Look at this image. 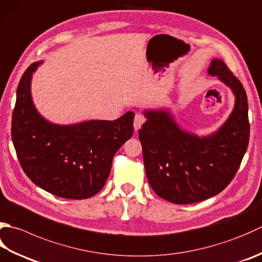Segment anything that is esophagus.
<instances>
[{
	"label": "esophagus",
	"instance_id": "1",
	"mask_svg": "<svg viewBox=\"0 0 262 262\" xmlns=\"http://www.w3.org/2000/svg\"><path fill=\"white\" fill-rule=\"evenodd\" d=\"M145 122V118L143 117L142 115H136L134 118V129L135 132H137L140 128L142 127V125Z\"/></svg>",
	"mask_w": 262,
	"mask_h": 262
}]
</instances>
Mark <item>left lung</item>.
<instances>
[{
	"label": "left lung",
	"instance_id": "obj_1",
	"mask_svg": "<svg viewBox=\"0 0 262 262\" xmlns=\"http://www.w3.org/2000/svg\"><path fill=\"white\" fill-rule=\"evenodd\" d=\"M208 75L232 91L233 111L217 130L198 135L178 124L170 107L144 109L138 130L148 184L159 196L176 204L203 201L232 182L249 144L248 97L223 60L212 59Z\"/></svg>",
	"mask_w": 262,
	"mask_h": 262
}]
</instances>
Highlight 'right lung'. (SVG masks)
Segmentation results:
<instances>
[{
    "mask_svg": "<svg viewBox=\"0 0 262 262\" xmlns=\"http://www.w3.org/2000/svg\"><path fill=\"white\" fill-rule=\"evenodd\" d=\"M43 62L30 64L17 89L11 136L19 162L30 181L53 195L91 198L104 186L115 153L132 137L135 115L71 125L49 121L36 109L30 89Z\"/></svg>",
    "mask_w": 262,
    "mask_h": 262,
    "instance_id": "add662e5",
    "label": "right lung"
}]
</instances>
